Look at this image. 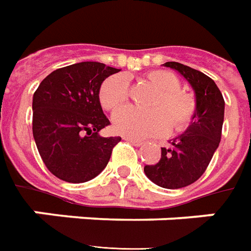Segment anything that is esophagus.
<instances>
[{"mask_svg": "<svg viewBox=\"0 0 251 251\" xmlns=\"http://www.w3.org/2000/svg\"><path fill=\"white\" fill-rule=\"evenodd\" d=\"M124 140H126V141H129V143H131V144H133V145H136V147H140V145H143V141H141V140H137V138L124 137Z\"/></svg>", "mask_w": 251, "mask_h": 251, "instance_id": "obj_1", "label": "esophagus"}]
</instances>
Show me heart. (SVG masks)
Wrapping results in <instances>:
<instances>
[{
    "label": "heart",
    "mask_w": 251,
    "mask_h": 251,
    "mask_svg": "<svg viewBox=\"0 0 251 251\" xmlns=\"http://www.w3.org/2000/svg\"><path fill=\"white\" fill-rule=\"evenodd\" d=\"M147 80L159 94L151 103L152 110L143 111L126 106L113 115L115 133L133 138H147L163 134L168 124L174 130L186 129L196 114V101L189 94L179 91V78L168 71H152ZM129 96V81L124 75H114L106 78L99 91L101 107L115 110L122 106Z\"/></svg>",
    "instance_id": "obj_1"
}]
</instances>
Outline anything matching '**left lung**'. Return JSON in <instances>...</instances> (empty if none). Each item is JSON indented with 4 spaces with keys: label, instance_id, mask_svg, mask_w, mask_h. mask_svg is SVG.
I'll return each mask as SVG.
<instances>
[{
    "label": "left lung",
    "instance_id": "obj_1",
    "mask_svg": "<svg viewBox=\"0 0 251 251\" xmlns=\"http://www.w3.org/2000/svg\"><path fill=\"white\" fill-rule=\"evenodd\" d=\"M186 78L194 91L196 114L186 130L170 140L162 148L156 164L145 166L144 173L157 186L180 189L189 186L204 174L222 138L224 99L211 77L179 62H166Z\"/></svg>",
    "mask_w": 251,
    "mask_h": 251
}]
</instances>
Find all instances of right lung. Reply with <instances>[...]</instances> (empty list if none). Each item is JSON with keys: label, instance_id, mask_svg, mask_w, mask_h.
Here are the masks:
<instances>
[{"label": "right lung", "instance_id": "add662e5", "mask_svg": "<svg viewBox=\"0 0 251 251\" xmlns=\"http://www.w3.org/2000/svg\"><path fill=\"white\" fill-rule=\"evenodd\" d=\"M120 69L78 62L51 72L32 98V133L49 171L59 179L83 183L107 166L121 137H101L110 125L101 110V83Z\"/></svg>", "mask_w": 251, "mask_h": 251}]
</instances>
